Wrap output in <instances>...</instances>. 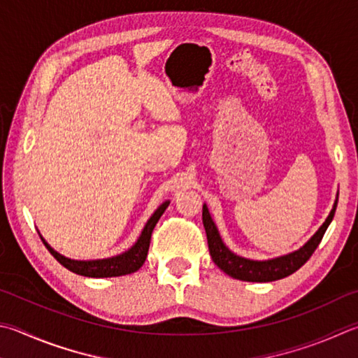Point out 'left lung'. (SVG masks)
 Listing matches in <instances>:
<instances>
[{
    "label": "left lung",
    "mask_w": 358,
    "mask_h": 358,
    "mask_svg": "<svg viewBox=\"0 0 358 358\" xmlns=\"http://www.w3.org/2000/svg\"><path fill=\"white\" fill-rule=\"evenodd\" d=\"M338 199L335 200L334 210L330 211L326 222L321 225V229L317 230L313 238L305 244L301 249L288 253L285 257H278L274 259H268V262H253V259H247L243 257H238L235 253L227 249L222 239L219 236V231L214 225L213 219L208 213L206 205H203V213H201V219H203L206 239H208V249H210V255L213 262L216 263L225 274H229L233 278L244 282H274L280 280L291 275L292 272H296L299 268L308 262L310 257L313 255L316 247L320 245L321 239L326 233L329 224L332 222L335 216Z\"/></svg>",
    "instance_id": "obj_1"
}]
</instances>
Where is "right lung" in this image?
Returning <instances> with one entry per match:
<instances>
[{
  "label": "right lung",
  "instance_id": "right-lung-1",
  "mask_svg": "<svg viewBox=\"0 0 358 358\" xmlns=\"http://www.w3.org/2000/svg\"><path fill=\"white\" fill-rule=\"evenodd\" d=\"M167 206H169V201H164V203H162L158 210L153 213V216L148 219L144 230H142V235L139 236L138 243H136L131 249L127 250L125 253H122V255H117L113 258L92 259V262H76V259L66 258L64 255H61V253H57L55 249H51V247L45 243L43 238L42 241L45 247L50 250L51 255H53L57 262L64 266V268L75 272L78 275L95 277V278L127 275V274H131V272H136L142 264H144L148 253V247H150L153 229L159 220V217L162 216V213L166 211Z\"/></svg>",
  "mask_w": 358,
  "mask_h": 358
}]
</instances>
